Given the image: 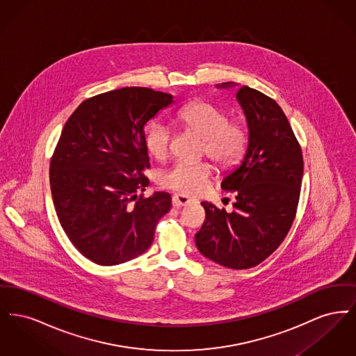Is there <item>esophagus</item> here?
<instances>
[{
    "mask_svg": "<svg viewBox=\"0 0 356 356\" xmlns=\"http://www.w3.org/2000/svg\"><path fill=\"white\" fill-rule=\"evenodd\" d=\"M172 202H173V205H175V207H177V208H180V207H186V205H189V204L193 203V200H192V199H189L188 196H186V195H181V193H176V195L172 197Z\"/></svg>",
    "mask_w": 356,
    "mask_h": 356,
    "instance_id": "obj_1",
    "label": "esophagus"
}]
</instances>
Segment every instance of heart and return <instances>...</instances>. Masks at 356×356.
Wrapping results in <instances>:
<instances>
[{
    "label": "heart",
    "mask_w": 356,
    "mask_h": 356,
    "mask_svg": "<svg viewBox=\"0 0 356 356\" xmlns=\"http://www.w3.org/2000/svg\"><path fill=\"white\" fill-rule=\"evenodd\" d=\"M177 121L203 138V152L221 167L235 164L245 151L248 132L240 120H227L224 111L207 102H193L183 106ZM145 148L156 159H164L170 151V131L161 122L152 124L145 132ZM211 175L207 163L177 161L160 175V184L183 193L203 191Z\"/></svg>",
    "instance_id": "obj_1"
}]
</instances>
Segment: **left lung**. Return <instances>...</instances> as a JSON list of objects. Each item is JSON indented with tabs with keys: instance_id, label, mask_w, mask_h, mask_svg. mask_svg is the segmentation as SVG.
Wrapping results in <instances>:
<instances>
[{
	"instance_id": "1",
	"label": "left lung",
	"mask_w": 356,
	"mask_h": 356,
	"mask_svg": "<svg viewBox=\"0 0 356 356\" xmlns=\"http://www.w3.org/2000/svg\"><path fill=\"white\" fill-rule=\"evenodd\" d=\"M236 100L247 121L248 144L240 164L221 181L224 191L235 192V209L227 212L203 202L205 221L195 241L207 259L247 270L266 260L287 236L299 203L303 154L276 102L250 86H240Z\"/></svg>"
}]
</instances>
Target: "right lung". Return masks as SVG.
<instances>
[{"instance_id": "add662e5", "label": "right lung", "mask_w": 356, "mask_h": 356, "mask_svg": "<svg viewBox=\"0 0 356 356\" xmlns=\"http://www.w3.org/2000/svg\"><path fill=\"white\" fill-rule=\"evenodd\" d=\"M173 102L168 93L127 86L81 102L64 125L51 160V197L69 240L96 264L144 254L170 212V193L137 192L149 184L145 125Z\"/></svg>"}]
</instances>
